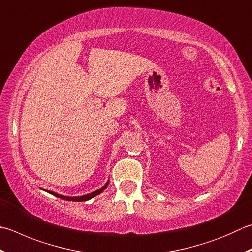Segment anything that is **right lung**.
<instances>
[{"instance_id":"right-lung-1","label":"right lung","mask_w":252,"mask_h":252,"mask_svg":"<svg viewBox=\"0 0 252 252\" xmlns=\"http://www.w3.org/2000/svg\"><path fill=\"white\" fill-rule=\"evenodd\" d=\"M108 184H109V181L106 183V184H104V185L101 187V189H97V190H94V191H93V193H90V194L82 195V196H76V197H69V196L59 195V194H57V193H55V191H52V190H46V189H43V190H45V191H47V193L52 194V195H54V196H56V197H58V198H62V199H63V200H69V202H87V200H89V199H91V198L95 197V196H97V195L101 194L102 191L107 189Z\"/></svg>"}]
</instances>
